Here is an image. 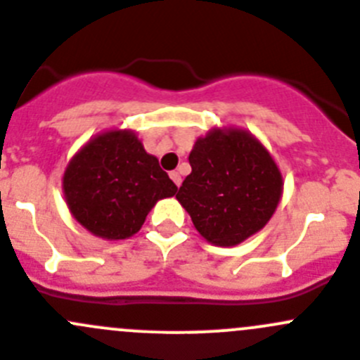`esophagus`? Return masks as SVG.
Listing matches in <instances>:
<instances>
[{
  "label": "esophagus",
  "mask_w": 360,
  "mask_h": 360,
  "mask_svg": "<svg viewBox=\"0 0 360 360\" xmlns=\"http://www.w3.org/2000/svg\"><path fill=\"white\" fill-rule=\"evenodd\" d=\"M169 176H171V180L174 182V186H176V187L182 186V176H180V173H178V171H171Z\"/></svg>",
  "instance_id": "obj_1"
}]
</instances>
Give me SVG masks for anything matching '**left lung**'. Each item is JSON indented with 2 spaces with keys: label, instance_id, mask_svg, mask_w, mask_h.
<instances>
[{
  "label": "left lung",
  "instance_id": "1",
  "mask_svg": "<svg viewBox=\"0 0 360 360\" xmlns=\"http://www.w3.org/2000/svg\"><path fill=\"white\" fill-rule=\"evenodd\" d=\"M176 200L210 244L229 248L258 233L283 194V176L269 150L242 129H212L198 138Z\"/></svg>",
  "mask_w": 360,
  "mask_h": 360
}]
</instances>
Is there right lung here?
<instances>
[{
	"instance_id": "add662e5",
	"label": "right lung",
	"mask_w": 360,
	"mask_h": 360,
	"mask_svg": "<svg viewBox=\"0 0 360 360\" xmlns=\"http://www.w3.org/2000/svg\"><path fill=\"white\" fill-rule=\"evenodd\" d=\"M178 187L146 153L132 131L95 136L72 157L63 194L75 221L105 240H123L141 229L153 205Z\"/></svg>"
}]
</instances>
